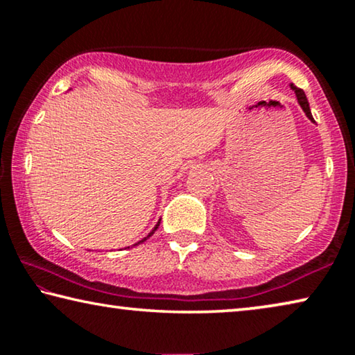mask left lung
<instances>
[{"label":"left lung","mask_w":355,"mask_h":355,"mask_svg":"<svg viewBox=\"0 0 355 355\" xmlns=\"http://www.w3.org/2000/svg\"><path fill=\"white\" fill-rule=\"evenodd\" d=\"M292 89L295 91V94H296V98H298V102H300V105H301V108H303V111L306 113V116H308V118H309L311 121H314L313 114H311V110H309L308 98H306V94L303 92V89L296 87V86H293V84H292Z\"/></svg>","instance_id":"8db88e82"}]
</instances>
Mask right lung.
Returning a JSON list of instances; mask_svg holds the SVG:
<instances>
[{
  "instance_id": "obj_1",
  "label": "right lung",
  "mask_w": 355,
  "mask_h": 355,
  "mask_svg": "<svg viewBox=\"0 0 355 355\" xmlns=\"http://www.w3.org/2000/svg\"><path fill=\"white\" fill-rule=\"evenodd\" d=\"M157 226H159V223H157V225H156V228H155V230H153V231H151V232H150V234H148V236H146V237H145V239H141V241H140V242H139V244H141V242H145V241H146V239H148V237H151V236H153V232H155V231H156V230H157ZM139 244H135V245H139Z\"/></svg>"
}]
</instances>
